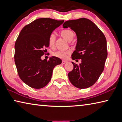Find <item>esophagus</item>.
I'll return each instance as SVG.
<instances>
[{"label": "esophagus", "instance_id": "obj_1", "mask_svg": "<svg viewBox=\"0 0 122 122\" xmlns=\"http://www.w3.org/2000/svg\"><path fill=\"white\" fill-rule=\"evenodd\" d=\"M61 63H62V64H64L67 63V61H62V62H61Z\"/></svg>", "mask_w": 122, "mask_h": 122}]
</instances>
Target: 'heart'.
<instances>
[{
	"mask_svg": "<svg viewBox=\"0 0 122 122\" xmlns=\"http://www.w3.org/2000/svg\"><path fill=\"white\" fill-rule=\"evenodd\" d=\"M61 35L63 37L65 38L68 41H71L73 39L74 37V33L72 30L70 29H66L63 30L61 31ZM56 41V36L54 34H51L49 36L48 38V43L49 46L51 48H53L55 45ZM71 53L70 51H57L53 53V55L55 57H57L61 59H65L66 58L67 56Z\"/></svg>",
	"mask_w": 122,
	"mask_h": 122,
	"instance_id": "heart-1",
	"label": "heart"
}]
</instances>
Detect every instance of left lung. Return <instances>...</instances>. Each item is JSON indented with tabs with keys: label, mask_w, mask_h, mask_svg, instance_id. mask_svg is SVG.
<instances>
[{
	"label": "left lung",
	"mask_w": 122,
	"mask_h": 122,
	"mask_svg": "<svg viewBox=\"0 0 122 122\" xmlns=\"http://www.w3.org/2000/svg\"><path fill=\"white\" fill-rule=\"evenodd\" d=\"M63 26L64 28L70 27L77 37L72 59H81L79 65L72 62L74 67L68 74L69 80L78 88H88L97 81L103 71L108 54L105 36L88 19L65 21Z\"/></svg>",
	"instance_id": "8db88e82"
}]
</instances>
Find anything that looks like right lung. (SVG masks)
Segmentation results:
<instances>
[{
	"instance_id": "right-lung-1",
	"label": "right lung",
	"mask_w": 122,
	"mask_h": 122,
	"mask_svg": "<svg viewBox=\"0 0 122 122\" xmlns=\"http://www.w3.org/2000/svg\"><path fill=\"white\" fill-rule=\"evenodd\" d=\"M64 22L40 18L23 28L15 43L14 61L20 78L31 88H42L50 81L56 66L61 63L57 57L41 59L49 46L52 31Z\"/></svg>"
}]
</instances>
